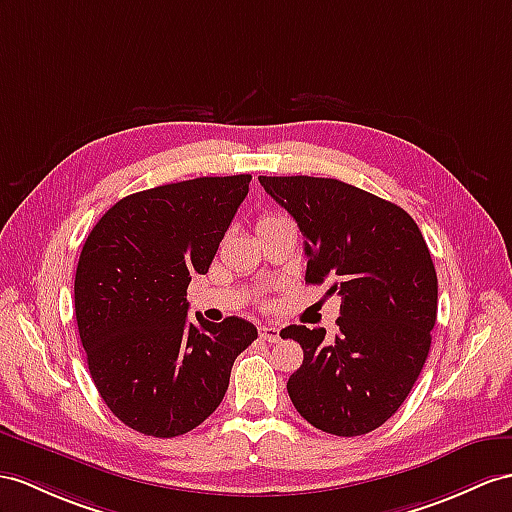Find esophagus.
Returning <instances> with one entry per match:
<instances>
[{"label":"esophagus","instance_id":"esophagus-1","mask_svg":"<svg viewBox=\"0 0 512 512\" xmlns=\"http://www.w3.org/2000/svg\"><path fill=\"white\" fill-rule=\"evenodd\" d=\"M258 334H260V339L269 341V343H278L280 341V330L276 326H260Z\"/></svg>","mask_w":512,"mask_h":512}]
</instances>
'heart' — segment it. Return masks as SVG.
I'll list each match as a JSON object with an SVG mask.
<instances>
[{
    "label": "heart",
    "mask_w": 512,
    "mask_h": 512,
    "mask_svg": "<svg viewBox=\"0 0 512 512\" xmlns=\"http://www.w3.org/2000/svg\"><path fill=\"white\" fill-rule=\"evenodd\" d=\"M276 219H282V217H278V215H267V217H263L258 221V226H263V223H267V221H276Z\"/></svg>",
    "instance_id": "1"
}]
</instances>
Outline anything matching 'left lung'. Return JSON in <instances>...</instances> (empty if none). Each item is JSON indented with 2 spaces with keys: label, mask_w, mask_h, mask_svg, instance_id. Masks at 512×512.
I'll return each instance as SVG.
<instances>
[{
  "label": "left lung",
  "mask_w": 512,
  "mask_h": 512,
  "mask_svg": "<svg viewBox=\"0 0 512 512\" xmlns=\"http://www.w3.org/2000/svg\"><path fill=\"white\" fill-rule=\"evenodd\" d=\"M304 234L306 282L341 295L334 339L289 326L304 350L286 382L297 413L336 436L380 428L402 406L426 363L439 284L415 219L404 208L332 178L260 176Z\"/></svg>",
  "instance_id": "obj_1"
}]
</instances>
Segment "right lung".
<instances>
[{"label": "right lung", "instance_id": "1", "mask_svg": "<svg viewBox=\"0 0 512 512\" xmlns=\"http://www.w3.org/2000/svg\"><path fill=\"white\" fill-rule=\"evenodd\" d=\"M249 173L162 184L95 223L76 271V319L91 378L128 428L171 439L215 413L236 356L258 336L228 317L186 319L191 273H206Z\"/></svg>", "mask_w": 512, "mask_h": 512}]
</instances>
